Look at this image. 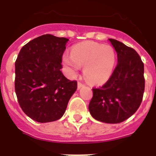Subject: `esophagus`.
<instances>
[{"label":"esophagus","instance_id":"obj_1","mask_svg":"<svg viewBox=\"0 0 156 156\" xmlns=\"http://www.w3.org/2000/svg\"><path fill=\"white\" fill-rule=\"evenodd\" d=\"M84 87V85L83 84V83H81L80 82H78V83H77V88H78V90H80L81 87Z\"/></svg>","mask_w":156,"mask_h":156}]
</instances>
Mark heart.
<instances>
[{
	"instance_id": "b5f03b06",
	"label": "heart",
	"mask_w": 156,
	"mask_h": 156,
	"mask_svg": "<svg viewBox=\"0 0 156 156\" xmlns=\"http://www.w3.org/2000/svg\"><path fill=\"white\" fill-rule=\"evenodd\" d=\"M62 61L72 75H76L80 67H83V75L87 80L93 84L102 85L112 74L116 55L109 45L84 41L74 45L71 55L65 54Z\"/></svg>"
}]
</instances>
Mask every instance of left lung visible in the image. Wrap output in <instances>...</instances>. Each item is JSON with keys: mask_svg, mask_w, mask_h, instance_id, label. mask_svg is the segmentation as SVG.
I'll list each match as a JSON object with an SVG mask.
<instances>
[{"mask_svg": "<svg viewBox=\"0 0 156 156\" xmlns=\"http://www.w3.org/2000/svg\"><path fill=\"white\" fill-rule=\"evenodd\" d=\"M117 53V66L107 82L94 88L89 112L105 123H119L138 109L144 91V64L137 51L122 42L108 39Z\"/></svg>", "mask_w": 156, "mask_h": 156, "instance_id": "1", "label": "left lung"}]
</instances>
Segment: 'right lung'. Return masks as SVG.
I'll list each match as a JSON object with an SVG mask.
<instances>
[{
  "mask_svg": "<svg viewBox=\"0 0 156 156\" xmlns=\"http://www.w3.org/2000/svg\"><path fill=\"white\" fill-rule=\"evenodd\" d=\"M69 39L46 34L22 48L16 61L15 89L26 115L38 122L62 117L76 81L62 73V57Z\"/></svg>",
  "mask_w": 156,
  "mask_h": 156,
  "instance_id": "right-lung-1",
  "label": "right lung"
}]
</instances>
